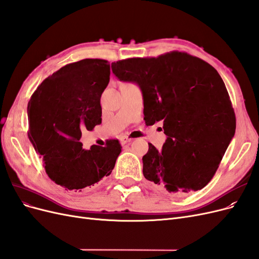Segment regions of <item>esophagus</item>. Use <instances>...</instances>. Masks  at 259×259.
Returning a JSON list of instances; mask_svg holds the SVG:
<instances>
[{
    "instance_id": "esophagus-1",
    "label": "esophagus",
    "mask_w": 259,
    "mask_h": 259,
    "mask_svg": "<svg viewBox=\"0 0 259 259\" xmlns=\"http://www.w3.org/2000/svg\"><path fill=\"white\" fill-rule=\"evenodd\" d=\"M132 142V138H130L128 136H126V135H122L121 137H120V143L122 144V145H125V144H127V143H131Z\"/></svg>"
}]
</instances>
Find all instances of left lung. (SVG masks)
Instances as JSON below:
<instances>
[{"instance_id":"1","label":"left lung","mask_w":259,"mask_h":259,"mask_svg":"<svg viewBox=\"0 0 259 259\" xmlns=\"http://www.w3.org/2000/svg\"><path fill=\"white\" fill-rule=\"evenodd\" d=\"M112 72L143 92L145 121H163L162 150L149 144L143 156L146 179L169 194L205 187L236 132L229 94L216 69L182 52L112 62Z\"/></svg>"}]
</instances>
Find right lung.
<instances>
[{
    "instance_id": "obj_1",
    "label": "right lung",
    "mask_w": 259,
    "mask_h": 259,
    "mask_svg": "<svg viewBox=\"0 0 259 259\" xmlns=\"http://www.w3.org/2000/svg\"><path fill=\"white\" fill-rule=\"evenodd\" d=\"M110 80L104 59L66 65L45 79L28 103V136L46 174L71 192L90 189L111 174L121 152L117 139L83 149L82 131L101 123V94Z\"/></svg>"
}]
</instances>
